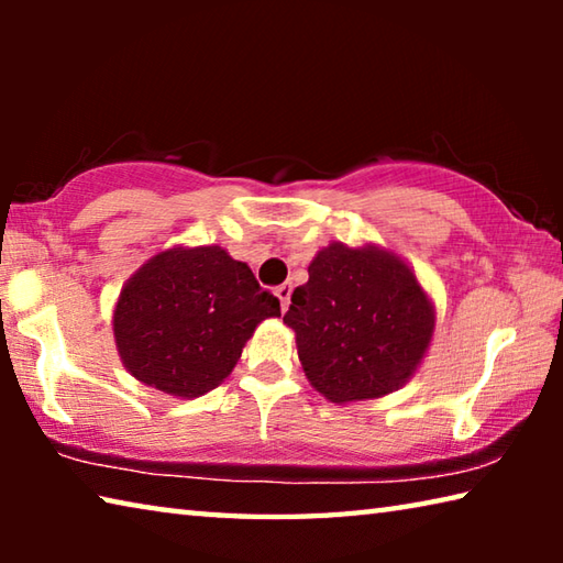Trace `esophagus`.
I'll use <instances>...</instances> for the list:
<instances>
[{
    "label": "esophagus",
    "instance_id": "esophagus-1",
    "mask_svg": "<svg viewBox=\"0 0 563 563\" xmlns=\"http://www.w3.org/2000/svg\"><path fill=\"white\" fill-rule=\"evenodd\" d=\"M275 295H278L280 308H283V310H288V305H290V295H292V285H290V283H283V285H278V288H275Z\"/></svg>",
    "mask_w": 563,
    "mask_h": 563
}]
</instances>
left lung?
<instances>
[{
  "label": "left lung",
  "instance_id": "left-lung-1",
  "mask_svg": "<svg viewBox=\"0 0 563 563\" xmlns=\"http://www.w3.org/2000/svg\"><path fill=\"white\" fill-rule=\"evenodd\" d=\"M308 275L283 322L310 385L338 405L402 387L430 350L437 320L415 271L375 243H330Z\"/></svg>",
  "mask_w": 563,
  "mask_h": 563
}]
</instances>
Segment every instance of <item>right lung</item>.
I'll use <instances>...</instances> for the list:
<instances>
[{
	"mask_svg": "<svg viewBox=\"0 0 563 563\" xmlns=\"http://www.w3.org/2000/svg\"><path fill=\"white\" fill-rule=\"evenodd\" d=\"M265 318H280V300L245 263L221 245H174L123 283L113 340L139 383L194 399L233 373Z\"/></svg>",
	"mask_w": 563,
	"mask_h": 563,
	"instance_id": "obj_1",
	"label": "right lung"
}]
</instances>
